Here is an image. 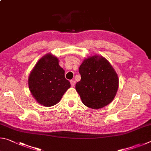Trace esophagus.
I'll use <instances>...</instances> for the list:
<instances>
[{
  "label": "esophagus",
  "mask_w": 151,
  "mask_h": 151,
  "mask_svg": "<svg viewBox=\"0 0 151 151\" xmlns=\"http://www.w3.org/2000/svg\"><path fill=\"white\" fill-rule=\"evenodd\" d=\"M70 83H71V86L73 87L74 86H75V84H76V81H74V80H71V81H70Z\"/></svg>",
  "instance_id": "1"
}]
</instances>
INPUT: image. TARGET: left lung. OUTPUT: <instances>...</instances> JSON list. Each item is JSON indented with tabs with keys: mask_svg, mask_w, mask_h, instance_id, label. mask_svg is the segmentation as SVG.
Returning <instances> with one entry per match:
<instances>
[{
	"mask_svg": "<svg viewBox=\"0 0 151 151\" xmlns=\"http://www.w3.org/2000/svg\"><path fill=\"white\" fill-rule=\"evenodd\" d=\"M79 72L81 80L76 83V89L86 106L98 109L113 101L119 88V78L106 58L99 55L86 58Z\"/></svg>",
	"mask_w": 151,
	"mask_h": 151,
	"instance_id": "obj_1",
	"label": "left lung"
}]
</instances>
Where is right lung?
Here are the masks:
<instances>
[{
    "mask_svg": "<svg viewBox=\"0 0 151 151\" xmlns=\"http://www.w3.org/2000/svg\"><path fill=\"white\" fill-rule=\"evenodd\" d=\"M28 83L34 98L45 107L57 104L71 86L65 78V71L60 66L58 58L50 53L36 63Z\"/></svg>",
    "mask_w": 151,
    "mask_h": 151,
    "instance_id": "add662e5",
    "label": "right lung"
}]
</instances>
